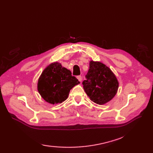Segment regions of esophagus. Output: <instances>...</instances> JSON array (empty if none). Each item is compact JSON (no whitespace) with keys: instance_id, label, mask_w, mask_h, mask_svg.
<instances>
[{"instance_id":"obj_1","label":"esophagus","mask_w":153,"mask_h":153,"mask_svg":"<svg viewBox=\"0 0 153 153\" xmlns=\"http://www.w3.org/2000/svg\"><path fill=\"white\" fill-rule=\"evenodd\" d=\"M77 79L78 80V81L81 82L82 81V76H77Z\"/></svg>"}]
</instances>
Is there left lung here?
Listing matches in <instances>:
<instances>
[{
    "instance_id": "obj_1",
    "label": "left lung",
    "mask_w": 153,
    "mask_h": 153,
    "mask_svg": "<svg viewBox=\"0 0 153 153\" xmlns=\"http://www.w3.org/2000/svg\"><path fill=\"white\" fill-rule=\"evenodd\" d=\"M83 82L84 89L90 100L98 105H104L112 100L117 94L119 82L112 71L105 64L91 61Z\"/></svg>"
}]
</instances>
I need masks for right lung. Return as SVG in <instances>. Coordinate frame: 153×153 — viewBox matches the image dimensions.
I'll list each match as a JSON object with an SVG mask.
<instances>
[{
  "label": "right lung",
  "instance_id": "add662e5",
  "mask_svg": "<svg viewBox=\"0 0 153 153\" xmlns=\"http://www.w3.org/2000/svg\"><path fill=\"white\" fill-rule=\"evenodd\" d=\"M80 84L71 72L55 62L46 68L38 82V91L45 101L52 105L61 103L68 97L72 88Z\"/></svg>",
  "mask_w": 153,
  "mask_h": 153
}]
</instances>
